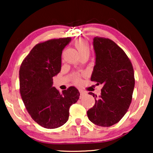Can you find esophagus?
Here are the masks:
<instances>
[{"label": "esophagus", "instance_id": "34e87169", "mask_svg": "<svg viewBox=\"0 0 153 153\" xmlns=\"http://www.w3.org/2000/svg\"><path fill=\"white\" fill-rule=\"evenodd\" d=\"M84 94H85L84 92H83V91H80V95H81V96H83V95H84Z\"/></svg>", "mask_w": 153, "mask_h": 153}]
</instances>
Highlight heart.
Wrapping results in <instances>:
<instances>
[{"label":"heart","mask_w":153,"mask_h":153,"mask_svg":"<svg viewBox=\"0 0 153 153\" xmlns=\"http://www.w3.org/2000/svg\"><path fill=\"white\" fill-rule=\"evenodd\" d=\"M74 45L80 55H83V54H89V52H90L89 45L88 43V42L85 41V39H79V40L76 41ZM74 81L75 83H80L81 82L80 76H75L74 79Z\"/></svg>","instance_id":"obj_1"}]
</instances>
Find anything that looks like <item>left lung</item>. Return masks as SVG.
Here are the masks:
<instances>
[{
  "mask_svg": "<svg viewBox=\"0 0 153 153\" xmlns=\"http://www.w3.org/2000/svg\"><path fill=\"white\" fill-rule=\"evenodd\" d=\"M93 46L96 61L91 81L103 87L101 95L95 100V105L88 111L87 115L94 124L110 127L122 119L130 106L134 72L128 56L111 39L95 37ZM89 94L95 97L93 93Z\"/></svg>",
  "mask_w": 153,
  "mask_h": 153,
  "instance_id": "left-lung-1",
  "label": "left lung"
}]
</instances>
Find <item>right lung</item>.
<instances>
[{"mask_svg": "<svg viewBox=\"0 0 153 153\" xmlns=\"http://www.w3.org/2000/svg\"><path fill=\"white\" fill-rule=\"evenodd\" d=\"M71 37L51 39L37 44L24 58L19 69L22 100L28 114L42 127L54 129L69 118V110L80 93L74 86L60 93L53 85V77L61 69L62 49Z\"/></svg>", "mask_w": 153, "mask_h": 153, "instance_id": "obj_1", "label": "right lung"}]
</instances>
